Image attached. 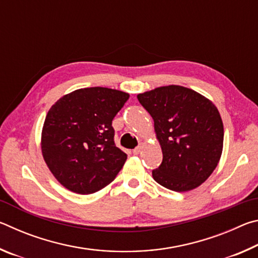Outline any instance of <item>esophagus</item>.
<instances>
[{
  "label": "esophagus",
  "instance_id": "34e87169",
  "mask_svg": "<svg viewBox=\"0 0 258 258\" xmlns=\"http://www.w3.org/2000/svg\"><path fill=\"white\" fill-rule=\"evenodd\" d=\"M141 149H142V147L141 146H138L137 148H135V149H133V154L134 155H139L140 151H141Z\"/></svg>",
  "mask_w": 258,
  "mask_h": 258
}]
</instances>
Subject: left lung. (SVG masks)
Instances as JSON below:
<instances>
[{
	"label": "left lung",
	"mask_w": 258,
	"mask_h": 258,
	"mask_svg": "<svg viewBox=\"0 0 258 258\" xmlns=\"http://www.w3.org/2000/svg\"><path fill=\"white\" fill-rule=\"evenodd\" d=\"M155 121L163 161L152 177L169 190L184 192L207 180L220 161L224 130L217 108L191 89L161 86L138 95Z\"/></svg>",
	"instance_id": "left-lung-1"
}]
</instances>
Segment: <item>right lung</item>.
<instances>
[{"mask_svg":"<svg viewBox=\"0 0 258 258\" xmlns=\"http://www.w3.org/2000/svg\"><path fill=\"white\" fill-rule=\"evenodd\" d=\"M128 98L108 87H85L51 107L42 131V154L68 190L89 195L115 180L127 155L115 145L112 119Z\"/></svg>","mask_w":258,"mask_h":258,"instance_id":"right-lung-1","label":"right lung"}]
</instances>
